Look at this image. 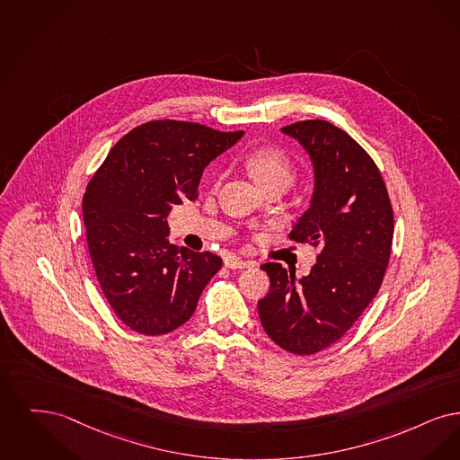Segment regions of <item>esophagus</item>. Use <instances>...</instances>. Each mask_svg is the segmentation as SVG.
Wrapping results in <instances>:
<instances>
[{
    "label": "esophagus",
    "instance_id": "esophagus-1",
    "mask_svg": "<svg viewBox=\"0 0 460 460\" xmlns=\"http://www.w3.org/2000/svg\"><path fill=\"white\" fill-rule=\"evenodd\" d=\"M254 262H251V261H242L237 256H228L226 260H225V266L226 268H230V270H243V268H251Z\"/></svg>",
    "mask_w": 460,
    "mask_h": 460
}]
</instances>
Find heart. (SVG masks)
I'll list each match as a JSON object with an SVG mask.
<instances>
[{
    "instance_id": "heart-1",
    "label": "heart",
    "mask_w": 460,
    "mask_h": 460,
    "mask_svg": "<svg viewBox=\"0 0 460 460\" xmlns=\"http://www.w3.org/2000/svg\"><path fill=\"white\" fill-rule=\"evenodd\" d=\"M243 164L261 189H268L271 185H283L287 189L297 177L296 161L287 151L271 142L251 147L243 156Z\"/></svg>"
}]
</instances>
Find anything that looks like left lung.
Here are the masks:
<instances>
[{
	"label": "left lung",
	"mask_w": 460,
	"mask_h": 460,
	"mask_svg": "<svg viewBox=\"0 0 460 460\" xmlns=\"http://www.w3.org/2000/svg\"><path fill=\"white\" fill-rule=\"evenodd\" d=\"M307 149L316 185L311 208L288 234L321 247L307 277L280 262L261 266L270 292L258 302L268 337L296 356L339 341L380 290L394 240V209L375 160L347 132L326 120L281 128Z\"/></svg>",
	"instance_id": "1"
}]
</instances>
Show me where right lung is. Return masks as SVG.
I'll return each instance as SVG.
<instances>
[{"label": "right lung", "instance_id": "1", "mask_svg": "<svg viewBox=\"0 0 460 460\" xmlns=\"http://www.w3.org/2000/svg\"><path fill=\"white\" fill-rule=\"evenodd\" d=\"M239 132L181 120H151L125 134L89 180L82 199L85 237L101 290L130 330L158 337L194 314L221 268L213 252L168 240L172 204L196 200L209 161Z\"/></svg>", "mask_w": 460, "mask_h": 460}]
</instances>
